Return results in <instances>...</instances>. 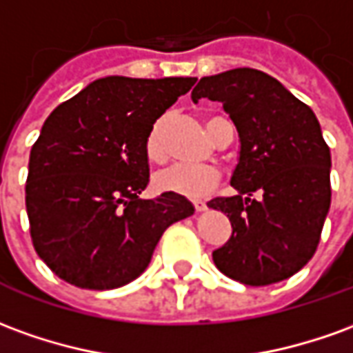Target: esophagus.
<instances>
[{
  "label": "esophagus",
  "instance_id": "obj_1",
  "mask_svg": "<svg viewBox=\"0 0 353 353\" xmlns=\"http://www.w3.org/2000/svg\"><path fill=\"white\" fill-rule=\"evenodd\" d=\"M194 210L196 212H204L206 210V202H202V201H194Z\"/></svg>",
  "mask_w": 353,
  "mask_h": 353
}]
</instances>
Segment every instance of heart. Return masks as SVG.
Listing matches in <instances>:
<instances>
[{
	"label": "heart",
	"mask_w": 353,
	"mask_h": 353,
	"mask_svg": "<svg viewBox=\"0 0 353 353\" xmlns=\"http://www.w3.org/2000/svg\"><path fill=\"white\" fill-rule=\"evenodd\" d=\"M216 118L218 117H212L208 120V130ZM166 128H168V118H159L147 134L145 152L152 162H162L166 159ZM218 181L219 172L214 166L174 164L170 168L162 170L157 176V187L160 191L187 196V199H202L210 194Z\"/></svg>",
	"instance_id": "heart-1"
}]
</instances>
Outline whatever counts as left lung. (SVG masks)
<instances>
[{"instance_id":"1","label":"left lung","mask_w":353,"mask_h":353,"mask_svg":"<svg viewBox=\"0 0 353 353\" xmlns=\"http://www.w3.org/2000/svg\"><path fill=\"white\" fill-rule=\"evenodd\" d=\"M219 101L239 134L231 176L236 194L212 199L231 236L212 252L223 275L250 287L279 283L304 268L331 208V151L314 110L270 74L233 68L204 76L191 99ZM263 193V201L250 196ZM248 194V197H243Z\"/></svg>"}]
</instances>
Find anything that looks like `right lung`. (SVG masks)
Here are the masks:
<instances>
[{"label": "right lung", "instance_id": "right-lung-1", "mask_svg": "<svg viewBox=\"0 0 353 353\" xmlns=\"http://www.w3.org/2000/svg\"><path fill=\"white\" fill-rule=\"evenodd\" d=\"M196 78L107 76L51 112L28 162L32 243L57 277L110 290L137 279L166 229L191 216L185 196L139 199L149 185L145 139Z\"/></svg>", "mask_w": 353, "mask_h": 353}]
</instances>
